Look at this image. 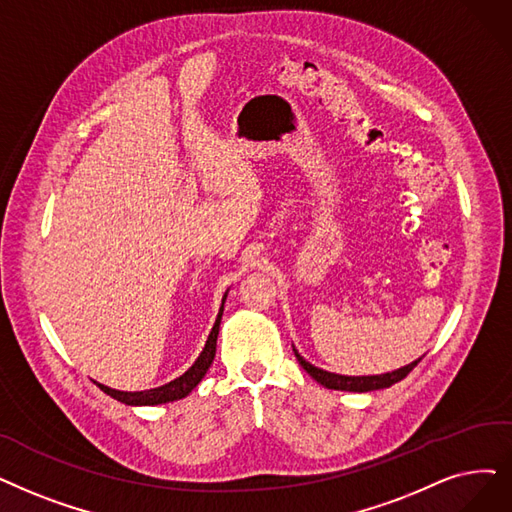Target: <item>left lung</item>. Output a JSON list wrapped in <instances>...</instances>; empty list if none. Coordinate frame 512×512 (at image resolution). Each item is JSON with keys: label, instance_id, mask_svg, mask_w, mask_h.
I'll return each instance as SVG.
<instances>
[{"label": "left lung", "instance_id": "left-lung-1", "mask_svg": "<svg viewBox=\"0 0 512 512\" xmlns=\"http://www.w3.org/2000/svg\"><path fill=\"white\" fill-rule=\"evenodd\" d=\"M299 364L303 366V370L311 376V379H316L320 385H324L326 389H337V391H355V393H366V391H374V389H387L395 383H399L402 379H406V376L414 370V366L422 360L418 358L416 362L399 368V370H393V372H387V374H376V376H343V374H335V372H326L322 368H316L311 366L309 362H305L301 355L297 353V349H293Z\"/></svg>", "mask_w": 512, "mask_h": 512}]
</instances>
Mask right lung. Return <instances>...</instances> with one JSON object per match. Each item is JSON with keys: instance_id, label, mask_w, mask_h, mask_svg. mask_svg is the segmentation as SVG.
I'll list each match as a JSON object with an SVG mask.
<instances>
[{"instance_id": "1", "label": "right lung", "mask_w": 512, "mask_h": 512, "mask_svg": "<svg viewBox=\"0 0 512 512\" xmlns=\"http://www.w3.org/2000/svg\"><path fill=\"white\" fill-rule=\"evenodd\" d=\"M226 297L228 293L224 295V301H221V307H219V314H217V320L211 328V335L205 343V349L203 353L198 355L196 362L182 374L177 376L175 381L163 385V387H157V389H148V391H117V389H110L106 385H100L96 383L106 395L115 397L117 402L121 404H127V406H157V404H167V402H175V399H182L186 397L198 383L203 381V376L207 374L209 366L213 364V358H215V347H217V335H219V324H221V314H224V303H226Z\"/></svg>"}]
</instances>
